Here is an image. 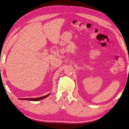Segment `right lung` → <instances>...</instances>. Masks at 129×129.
Returning a JSON list of instances; mask_svg holds the SVG:
<instances>
[{
	"mask_svg": "<svg viewBox=\"0 0 129 129\" xmlns=\"http://www.w3.org/2000/svg\"><path fill=\"white\" fill-rule=\"evenodd\" d=\"M50 93L48 94L45 96H41V97H39V98H23V99H21L20 100H29V101H39L41 100H42L45 99V98H47V96H48L49 95H50Z\"/></svg>",
	"mask_w": 129,
	"mask_h": 129,
	"instance_id": "add662e5",
	"label": "right lung"
}]
</instances>
